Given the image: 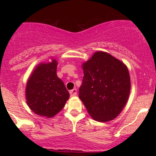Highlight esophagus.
<instances>
[{
  "instance_id": "obj_1",
  "label": "esophagus",
  "mask_w": 156,
  "mask_h": 156,
  "mask_svg": "<svg viewBox=\"0 0 156 156\" xmlns=\"http://www.w3.org/2000/svg\"><path fill=\"white\" fill-rule=\"evenodd\" d=\"M69 94H70V96L71 97L76 96V94H77L76 89H73V90H71L70 92H69Z\"/></svg>"
}]
</instances>
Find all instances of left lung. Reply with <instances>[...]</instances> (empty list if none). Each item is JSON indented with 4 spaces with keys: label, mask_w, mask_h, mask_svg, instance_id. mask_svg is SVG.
<instances>
[{
    "label": "left lung",
    "mask_w": 156,
    "mask_h": 156,
    "mask_svg": "<svg viewBox=\"0 0 156 156\" xmlns=\"http://www.w3.org/2000/svg\"><path fill=\"white\" fill-rule=\"evenodd\" d=\"M81 66L83 78L79 89L80 101L95 121L113 120L124 108L130 95L128 67L103 51H96Z\"/></svg>",
    "instance_id": "8db88e82"
}]
</instances>
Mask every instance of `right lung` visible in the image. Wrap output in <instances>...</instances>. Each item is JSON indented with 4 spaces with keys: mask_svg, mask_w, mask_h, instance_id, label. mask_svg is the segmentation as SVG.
<instances>
[{
    "mask_svg": "<svg viewBox=\"0 0 156 156\" xmlns=\"http://www.w3.org/2000/svg\"><path fill=\"white\" fill-rule=\"evenodd\" d=\"M57 65L58 62L53 57L51 62L37 64L27 81V105L41 117H54L69 98L63 81L57 76Z\"/></svg>",
    "mask_w": 156,
    "mask_h": 156,
    "instance_id": "right-lung-1",
    "label": "right lung"
}]
</instances>
